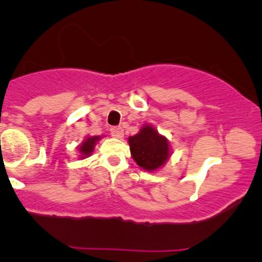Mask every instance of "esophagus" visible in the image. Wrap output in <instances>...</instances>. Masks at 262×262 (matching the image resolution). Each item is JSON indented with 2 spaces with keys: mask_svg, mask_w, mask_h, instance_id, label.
<instances>
[{
  "mask_svg": "<svg viewBox=\"0 0 262 262\" xmlns=\"http://www.w3.org/2000/svg\"><path fill=\"white\" fill-rule=\"evenodd\" d=\"M111 134H112L114 138H118V139H121V138H123V135H124L122 127H112L111 128Z\"/></svg>",
  "mask_w": 262,
  "mask_h": 262,
  "instance_id": "1",
  "label": "esophagus"
}]
</instances>
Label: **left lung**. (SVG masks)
<instances>
[{
  "label": "left lung",
  "instance_id": "obj_1",
  "mask_svg": "<svg viewBox=\"0 0 262 262\" xmlns=\"http://www.w3.org/2000/svg\"><path fill=\"white\" fill-rule=\"evenodd\" d=\"M129 146L134 161L146 171H155L170 156L169 141L151 125L145 124L137 135L129 137Z\"/></svg>",
  "mask_w": 262,
  "mask_h": 262
}]
</instances>
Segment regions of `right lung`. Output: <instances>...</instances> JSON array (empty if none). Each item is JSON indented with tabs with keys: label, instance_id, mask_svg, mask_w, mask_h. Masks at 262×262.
Listing matches in <instances>:
<instances>
[{
	"label": "right lung",
	"instance_id": "obj_1",
	"mask_svg": "<svg viewBox=\"0 0 262 262\" xmlns=\"http://www.w3.org/2000/svg\"><path fill=\"white\" fill-rule=\"evenodd\" d=\"M100 140V137H89L87 139L83 141L82 144L80 145V152H81V158H87V156L91 155V152L95 149L96 143Z\"/></svg>",
	"mask_w": 262,
	"mask_h": 262
}]
</instances>
